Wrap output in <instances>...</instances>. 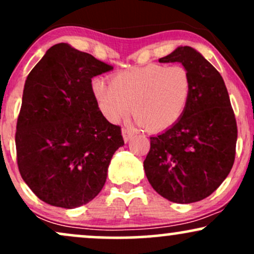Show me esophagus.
<instances>
[{"instance_id":"34e87169","label":"esophagus","mask_w":254,"mask_h":254,"mask_svg":"<svg viewBox=\"0 0 254 254\" xmlns=\"http://www.w3.org/2000/svg\"><path fill=\"white\" fill-rule=\"evenodd\" d=\"M122 135H123L124 142H127L131 138V137L133 136V132H132V131L127 130V129H123V130H122Z\"/></svg>"}]
</instances>
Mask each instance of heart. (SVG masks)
<instances>
[{"label": "heart", "mask_w": 254, "mask_h": 254, "mask_svg": "<svg viewBox=\"0 0 254 254\" xmlns=\"http://www.w3.org/2000/svg\"><path fill=\"white\" fill-rule=\"evenodd\" d=\"M190 72L180 64L150 63L115 74L111 82L92 81V92L103 115L112 123L133 111L135 122L149 131L171 127L183 117L191 98Z\"/></svg>", "instance_id": "b5f03b06"}]
</instances>
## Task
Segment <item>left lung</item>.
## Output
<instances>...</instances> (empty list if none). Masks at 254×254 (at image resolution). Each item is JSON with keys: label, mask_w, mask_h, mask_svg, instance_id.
Returning <instances> with one entry per match:
<instances>
[{"label": "left lung", "mask_w": 254, "mask_h": 254, "mask_svg": "<svg viewBox=\"0 0 254 254\" xmlns=\"http://www.w3.org/2000/svg\"><path fill=\"white\" fill-rule=\"evenodd\" d=\"M159 62L185 66L192 90L183 117L150 137L145 176L166 199L194 203L210 196L228 177L235 159L237 122L222 76L202 54L178 46Z\"/></svg>", "instance_id": "left-lung-1"}]
</instances>
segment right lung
<instances>
[{
  "mask_svg": "<svg viewBox=\"0 0 254 254\" xmlns=\"http://www.w3.org/2000/svg\"><path fill=\"white\" fill-rule=\"evenodd\" d=\"M112 66L66 43L46 51L25 81L16 124L20 174L43 202L74 209L104 188L113 154L123 147L92 92V78Z\"/></svg>",
  "mask_w": 254,
  "mask_h": 254,
  "instance_id": "add662e5",
  "label": "right lung"
}]
</instances>
